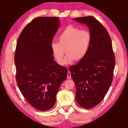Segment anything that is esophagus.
<instances>
[{
  "label": "esophagus",
  "instance_id": "esophagus-1",
  "mask_svg": "<svg viewBox=\"0 0 128 128\" xmlns=\"http://www.w3.org/2000/svg\"><path fill=\"white\" fill-rule=\"evenodd\" d=\"M70 78H71V73L70 72L68 71V73H67V78L70 79Z\"/></svg>",
  "mask_w": 128,
  "mask_h": 128
}]
</instances>
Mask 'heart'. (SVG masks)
Listing matches in <instances>:
<instances>
[{
  "instance_id": "heart-1",
  "label": "heart",
  "mask_w": 128,
  "mask_h": 128,
  "mask_svg": "<svg viewBox=\"0 0 128 128\" xmlns=\"http://www.w3.org/2000/svg\"><path fill=\"white\" fill-rule=\"evenodd\" d=\"M58 42H52L51 48L56 62L59 65L69 64L84 59L89 50L92 36L88 30L68 26L58 36ZM67 52L64 60L65 51Z\"/></svg>"
}]
</instances>
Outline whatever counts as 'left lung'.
<instances>
[{
    "instance_id": "obj_1",
    "label": "left lung",
    "mask_w": 128,
    "mask_h": 128,
    "mask_svg": "<svg viewBox=\"0 0 128 128\" xmlns=\"http://www.w3.org/2000/svg\"><path fill=\"white\" fill-rule=\"evenodd\" d=\"M73 20L87 25L92 36L87 55L69 68L76 88L77 102L82 107L91 108L100 103L108 92L113 79L115 58L107 30L95 17Z\"/></svg>"
}]
</instances>
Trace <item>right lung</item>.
Wrapping results in <instances>:
<instances>
[{"instance_id":"1","label":"right lung","mask_w":128,"mask_h":128,"mask_svg":"<svg viewBox=\"0 0 128 128\" xmlns=\"http://www.w3.org/2000/svg\"><path fill=\"white\" fill-rule=\"evenodd\" d=\"M56 17H40L26 26L18 38L14 54L16 81L23 96L40 111L53 107L68 69L57 64L51 45L60 26Z\"/></svg>"}]
</instances>
